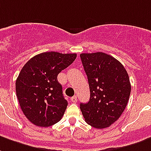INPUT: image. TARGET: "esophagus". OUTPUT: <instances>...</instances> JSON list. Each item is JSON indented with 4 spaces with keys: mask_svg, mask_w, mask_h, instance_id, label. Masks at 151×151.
Masks as SVG:
<instances>
[{
    "mask_svg": "<svg viewBox=\"0 0 151 151\" xmlns=\"http://www.w3.org/2000/svg\"><path fill=\"white\" fill-rule=\"evenodd\" d=\"M70 100L72 102H77V100H78V98H77V96H73L72 98H70Z\"/></svg>",
    "mask_w": 151,
    "mask_h": 151,
    "instance_id": "1",
    "label": "esophagus"
}]
</instances>
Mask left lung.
Here are the masks:
<instances>
[{
	"label": "left lung",
	"mask_w": 151,
	"mask_h": 151,
	"mask_svg": "<svg viewBox=\"0 0 151 151\" xmlns=\"http://www.w3.org/2000/svg\"><path fill=\"white\" fill-rule=\"evenodd\" d=\"M90 98L80 104L85 121L97 129L110 127L120 118L129 101L131 86L120 61L101 52L81 53Z\"/></svg>",
	"instance_id": "8db88e82"
}]
</instances>
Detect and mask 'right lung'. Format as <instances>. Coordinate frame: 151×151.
<instances>
[{
  "label": "right lung",
  "instance_id": "obj_1",
  "mask_svg": "<svg viewBox=\"0 0 151 151\" xmlns=\"http://www.w3.org/2000/svg\"><path fill=\"white\" fill-rule=\"evenodd\" d=\"M76 58V53L45 52L34 56L23 66L16 81L17 97L24 114L33 124L50 127L64 115L68 102L58 75Z\"/></svg>",
  "mask_w": 151,
  "mask_h": 151
}]
</instances>
